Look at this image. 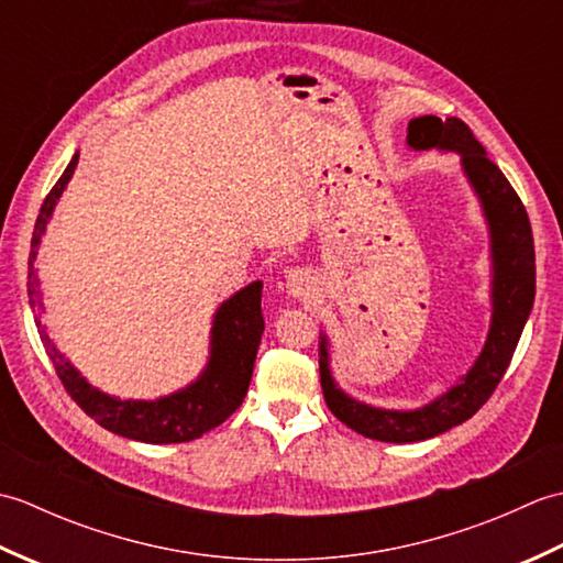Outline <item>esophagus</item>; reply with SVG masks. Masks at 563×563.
<instances>
[{"label":"esophagus","mask_w":563,"mask_h":563,"mask_svg":"<svg viewBox=\"0 0 563 563\" xmlns=\"http://www.w3.org/2000/svg\"><path fill=\"white\" fill-rule=\"evenodd\" d=\"M285 285H288V292L297 300H307L317 292V275L309 268H290L285 273Z\"/></svg>","instance_id":"obj_1"}]
</instances>
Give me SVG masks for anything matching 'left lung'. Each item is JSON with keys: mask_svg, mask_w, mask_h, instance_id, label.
Listing matches in <instances>:
<instances>
[{"mask_svg": "<svg viewBox=\"0 0 563 563\" xmlns=\"http://www.w3.org/2000/svg\"><path fill=\"white\" fill-rule=\"evenodd\" d=\"M411 150H442L460 154L462 169L479 196L484 218L492 234V329L484 349L470 367L442 397L416 411L375 409L343 394L329 369V343H319L321 389L331 413L355 433L382 442H416L435 438L445 430L464 423L492 397L500 377L506 375L510 357L516 353L534 302V242L528 210L504 172L486 157L482 142L460 118L440 121L438 115H421L409 123L406 135Z\"/></svg>", "mask_w": 563, "mask_h": 563, "instance_id": "obj_1", "label": "left lung"}]
</instances>
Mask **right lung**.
I'll list each match as a JSON object with an SVG mask.
<instances>
[{
    "label": "right lung",
    "instance_id": "1",
    "mask_svg": "<svg viewBox=\"0 0 563 563\" xmlns=\"http://www.w3.org/2000/svg\"><path fill=\"white\" fill-rule=\"evenodd\" d=\"M77 162L79 154L71 157L65 174L57 178L51 194L45 196L38 220H35L29 256V302L33 309L43 307L38 292V275L33 271V261L38 256V244L43 239L47 220H51V214L57 206V198L63 196L71 174H75ZM261 290L263 283L256 280L220 305L212 321L210 361L206 369H202V375L186 389L154 401H123L109 397V394L99 391L97 387H91L89 382L77 373L75 365H69L63 353L57 351V345L47 336L41 319L38 333L45 345V353L51 355V361L55 365L59 382H63V387L67 389L69 397L79 404V409L91 416L99 426L111 430L115 435L154 442V445H164V442H188L227 421L246 397L251 373H254L261 333L263 327H266L261 314ZM35 317H41V312H35Z\"/></svg>",
    "mask_w": 563,
    "mask_h": 563
}]
</instances>
